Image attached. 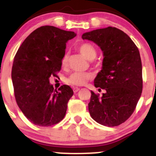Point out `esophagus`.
<instances>
[{
	"label": "esophagus",
	"instance_id": "34e87169",
	"mask_svg": "<svg viewBox=\"0 0 156 156\" xmlns=\"http://www.w3.org/2000/svg\"><path fill=\"white\" fill-rule=\"evenodd\" d=\"M80 90V88H78V87H74L73 88L74 93H77L78 90Z\"/></svg>",
	"mask_w": 156,
	"mask_h": 156
}]
</instances>
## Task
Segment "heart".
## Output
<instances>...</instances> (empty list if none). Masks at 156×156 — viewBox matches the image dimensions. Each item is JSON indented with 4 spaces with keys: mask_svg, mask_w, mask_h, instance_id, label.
Masks as SVG:
<instances>
[{
    "mask_svg": "<svg viewBox=\"0 0 156 156\" xmlns=\"http://www.w3.org/2000/svg\"><path fill=\"white\" fill-rule=\"evenodd\" d=\"M78 50L82 53L83 56L89 60H93L97 56V50L92 44L89 43L81 44L78 47ZM67 60H68V54L66 53L61 60L62 66H66L67 64ZM90 78L91 75L87 72H74L67 78L66 81L68 84H72V85L81 86L84 85Z\"/></svg>",
    "mask_w": 156,
    "mask_h": 156,
    "instance_id": "b5f03b06",
    "label": "heart"
}]
</instances>
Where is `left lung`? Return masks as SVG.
Wrapping results in <instances>:
<instances>
[{
    "label": "left lung",
    "instance_id": "1",
    "mask_svg": "<svg viewBox=\"0 0 156 156\" xmlns=\"http://www.w3.org/2000/svg\"><path fill=\"white\" fill-rule=\"evenodd\" d=\"M82 39L97 44L104 56L94 86L105 90V93L100 96L91 91L90 115L100 125L118 126L133 114L142 93L139 50L127 34L111 26L84 33Z\"/></svg>",
    "mask_w": 156,
    "mask_h": 156
}]
</instances>
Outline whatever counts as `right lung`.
<instances>
[{
	"instance_id": "right-lung-1",
	"label": "right lung",
	"mask_w": 156,
	"mask_h": 156,
	"mask_svg": "<svg viewBox=\"0 0 156 156\" xmlns=\"http://www.w3.org/2000/svg\"><path fill=\"white\" fill-rule=\"evenodd\" d=\"M75 36L74 31L41 26L25 39L16 53L11 73L16 101L34 125L52 126L65 117L73 90L66 84L54 90L49 78L57 76L66 43Z\"/></svg>"
}]
</instances>
